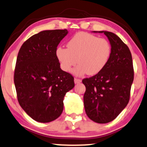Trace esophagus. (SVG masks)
Instances as JSON below:
<instances>
[{"mask_svg": "<svg viewBox=\"0 0 147 147\" xmlns=\"http://www.w3.org/2000/svg\"><path fill=\"white\" fill-rule=\"evenodd\" d=\"M81 82H82V80H81L80 79H78V78H74V82H75V84H78V83H80Z\"/></svg>", "mask_w": 147, "mask_h": 147, "instance_id": "esophagus-1", "label": "esophagus"}]
</instances>
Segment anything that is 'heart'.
<instances>
[{
  "instance_id": "obj_1",
  "label": "heart",
  "mask_w": 147,
  "mask_h": 147,
  "mask_svg": "<svg viewBox=\"0 0 147 147\" xmlns=\"http://www.w3.org/2000/svg\"><path fill=\"white\" fill-rule=\"evenodd\" d=\"M67 47L57 48L56 57L62 69L66 72H69L72 67L79 63L74 70L78 76L99 73L111 56V45L106 39L87 33H78L68 41Z\"/></svg>"
}]
</instances>
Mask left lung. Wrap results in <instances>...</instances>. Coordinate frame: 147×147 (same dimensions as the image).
<instances>
[{"instance_id":"obj_1","label":"left lung","mask_w":147,"mask_h":147,"mask_svg":"<svg viewBox=\"0 0 147 147\" xmlns=\"http://www.w3.org/2000/svg\"><path fill=\"white\" fill-rule=\"evenodd\" d=\"M94 32L104 33L109 40L111 52L99 73L82 80L86 87L84 106L91 120L105 124L114 120L128 104L134 67L130 50L118 36L107 31Z\"/></svg>"}]
</instances>
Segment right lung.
Wrapping results in <instances>:
<instances>
[{
  "mask_svg": "<svg viewBox=\"0 0 147 147\" xmlns=\"http://www.w3.org/2000/svg\"><path fill=\"white\" fill-rule=\"evenodd\" d=\"M67 29L45 30L22 44L14 71V84L20 107L33 120L53 121L63 111L65 94L74 87V77L64 71L56 55Z\"/></svg>",
  "mask_w": 147,
  "mask_h": 147,
  "instance_id": "obj_1",
  "label": "right lung"
}]
</instances>
